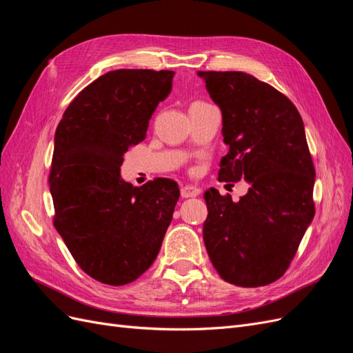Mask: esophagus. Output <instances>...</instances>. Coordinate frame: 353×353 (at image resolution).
I'll use <instances>...</instances> for the list:
<instances>
[{
  "mask_svg": "<svg viewBox=\"0 0 353 353\" xmlns=\"http://www.w3.org/2000/svg\"><path fill=\"white\" fill-rule=\"evenodd\" d=\"M200 193H201V188H199L196 185H184L183 188H181V196H183L184 199L197 197Z\"/></svg>",
  "mask_w": 353,
  "mask_h": 353,
  "instance_id": "34e87169",
  "label": "esophagus"
}]
</instances>
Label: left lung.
Returning <instances> with one entry per match:
<instances>
[{"label": "left lung", "instance_id": "1", "mask_svg": "<svg viewBox=\"0 0 353 353\" xmlns=\"http://www.w3.org/2000/svg\"><path fill=\"white\" fill-rule=\"evenodd\" d=\"M222 110L230 145L219 181L250 184L234 203L205 193L203 240L222 280L261 287L284 275L315 215V168L296 105L270 83L244 72H199ZM232 185V184H231Z\"/></svg>", "mask_w": 353, "mask_h": 353}]
</instances>
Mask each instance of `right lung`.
Listing matches in <instances>:
<instances>
[{
	"label": "right lung",
	"mask_w": 353,
	"mask_h": 353,
	"mask_svg": "<svg viewBox=\"0 0 353 353\" xmlns=\"http://www.w3.org/2000/svg\"><path fill=\"white\" fill-rule=\"evenodd\" d=\"M172 70L117 69L85 87L63 113L48 176L56 230L91 279L125 285L141 276L162 245L179 199L174 179L132 187L123 153L141 143Z\"/></svg>",
	"instance_id": "add662e5"
}]
</instances>
